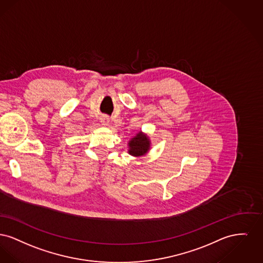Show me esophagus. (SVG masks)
Instances as JSON below:
<instances>
[{
  "label": "esophagus",
  "instance_id": "34e87169",
  "mask_svg": "<svg viewBox=\"0 0 263 263\" xmlns=\"http://www.w3.org/2000/svg\"><path fill=\"white\" fill-rule=\"evenodd\" d=\"M101 123H102V125H107L110 123V120H109L108 117H103V118L101 119Z\"/></svg>",
  "mask_w": 263,
  "mask_h": 263
}]
</instances>
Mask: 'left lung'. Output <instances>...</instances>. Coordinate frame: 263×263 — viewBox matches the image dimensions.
I'll use <instances>...</instances> for the list:
<instances>
[{"mask_svg": "<svg viewBox=\"0 0 263 263\" xmlns=\"http://www.w3.org/2000/svg\"><path fill=\"white\" fill-rule=\"evenodd\" d=\"M129 151L128 153L134 156H141L149 149V139L141 133H138L137 137L132 138L128 142Z\"/></svg>", "mask_w": 263, "mask_h": 263, "instance_id": "8db88e82", "label": "left lung"}]
</instances>
